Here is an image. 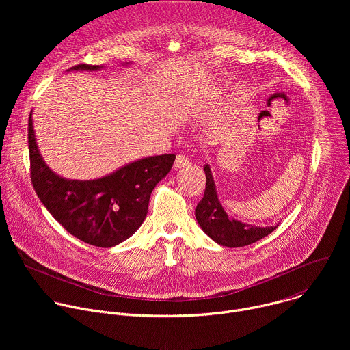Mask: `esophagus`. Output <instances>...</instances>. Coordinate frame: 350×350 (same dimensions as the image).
Returning <instances> with one entry per match:
<instances>
[{"instance_id": "34e87169", "label": "esophagus", "mask_w": 350, "mask_h": 350, "mask_svg": "<svg viewBox=\"0 0 350 350\" xmlns=\"http://www.w3.org/2000/svg\"><path fill=\"white\" fill-rule=\"evenodd\" d=\"M188 158L185 155H177L176 157V161H174V169L178 170V169H184L187 165H188Z\"/></svg>"}]
</instances>
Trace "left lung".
I'll use <instances>...</instances> for the list:
<instances>
[{"instance_id":"8db88e82","label":"left lung","mask_w":350,"mask_h":350,"mask_svg":"<svg viewBox=\"0 0 350 350\" xmlns=\"http://www.w3.org/2000/svg\"><path fill=\"white\" fill-rule=\"evenodd\" d=\"M204 170L206 174V188L201 202L195 208V217L204 232L216 243L227 247L246 246L267 237L278 227V224L266 227L252 226L230 217L219 201L211 166L205 165Z\"/></svg>"}]
</instances>
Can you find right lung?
Instances as JSON below:
<instances>
[{"label": "right lung", "instance_id": "1", "mask_svg": "<svg viewBox=\"0 0 350 350\" xmlns=\"http://www.w3.org/2000/svg\"><path fill=\"white\" fill-rule=\"evenodd\" d=\"M103 68L104 65L83 64L68 72H94ZM31 115L33 111L29 116L30 174L41 204L68 232L85 243L112 247L130 238L144 223L149 198L170 172L176 155L141 158L94 180H69L44 162Z\"/></svg>", "mask_w": 350, "mask_h": 350}]
</instances>
